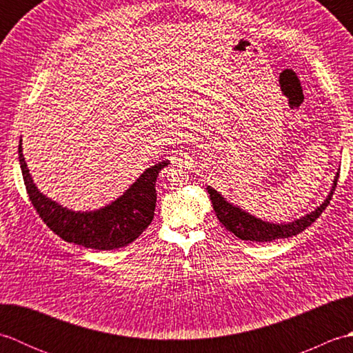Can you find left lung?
Returning <instances> with one entry per match:
<instances>
[{"mask_svg":"<svg viewBox=\"0 0 353 353\" xmlns=\"http://www.w3.org/2000/svg\"><path fill=\"white\" fill-rule=\"evenodd\" d=\"M339 176L340 174L336 172L331 192H329L327 199L316 209V211L306 214L305 216H302V219L287 223V224H273L268 221H262L256 219V216L250 215L249 212L243 211V209L229 203V201L224 200L221 194L216 192L214 188H211V186H208L206 190L209 192V197H211L216 219L220 220V223L224 228H226L229 232H232V234L238 236L239 239H243V241L267 243V241H273V239H277V238L294 236L297 234H301V232H303L308 226H311V224L321 215V212L325 211L326 206L329 205V201H331V197L336 186V181H339Z\"/></svg>","mask_w":353,"mask_h":353,"instance_id":"1","label":"left lung"}]
</instances>
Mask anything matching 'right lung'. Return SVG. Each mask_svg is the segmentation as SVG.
<instances>
[{"label":"right lung","mask_w":353,"mask_h":353,"mask_svg":"<svg viewBox=\"0 0 353 353\" xmlns=\"http://www.w3.org/2000/svg\"><path fill=\"white\" fill-rule=\"evenodd\" d=\"M19 163L30 200L43 223L66 243L94 250H115L133 243L152 223L156 208V179L170 161L145 170L121 197L99 211L76 212L45 197L36 188L22 154L19 141Z\"/></svg>","instance_id":"1"}]
</instances>
